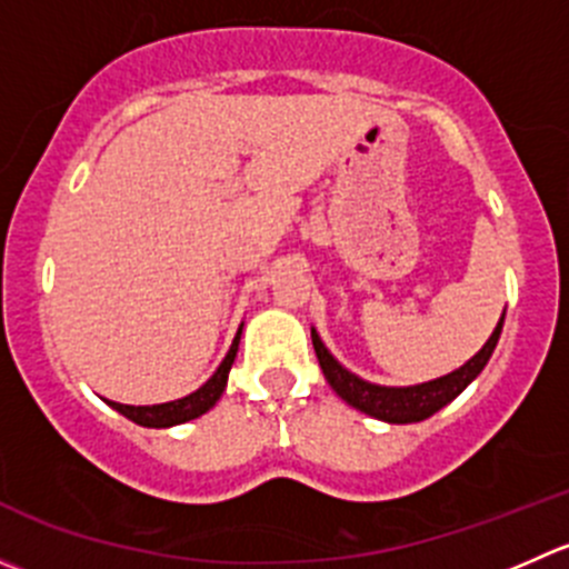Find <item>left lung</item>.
I'll return each mask as SVG.
<instances>
[{"mask_svg": "<svg viewBox=\"0 0 569 569\" xmlns=\"http://www.w3.org/2000/svg\"><path fill=\"white\" fill-rule=\"evenodd\" d=\"M507 313V311H503ZM503 317L498 319L496 330L487 338L485 347L473 355L470 360H465L460 369L449 371V375L438 377V380L418 382V386H377V382L363 380V377L352 375L349 369H343L336 358H332L330 349L325 347V341L319 338V332L311 327V341L313 349H317V358L321 371H325V380L330 382V388L347 401L355 410L366 412L371 418H380L386 423H416L423 421V418L435 416L440 407H446L449 401H455L476 377L481 375V369L490 360L492 349H496L498 338H501Z\"/></svg>", "mask_w": 569, "mask_h": 569, "instance_id": "8db88e82", "label": "left lung"}]
</instances>
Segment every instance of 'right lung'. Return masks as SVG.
Segmentation results:
<instances>
[{"instance_id":"right-lung-1","label":"right lung","mask_w":569,"mask_h":569,"mask_svg":"<svg viewBox=\"0 0 569 569\" xmlns=\"http://www.w3.org/2000/svg\"><path fill=\"white\" fill-rule=\"evenodd\" d=\"M242 327L244 325H239L231 349H228V355L222 358V363L217 366L214 375H211L209 380L198 388V391L183 396V399L164 401V405H140L137 407V405H120V401H109V399H104V401L112 407V410H118L120 416L129 418V421L140 423V427H151V429H168V427H176V423H187V421H192V418H200L203 412H209L217 401H220L222 391H226L228 371H231L233 360H237V352H239Z\"/></svg>"}]
</instances>
